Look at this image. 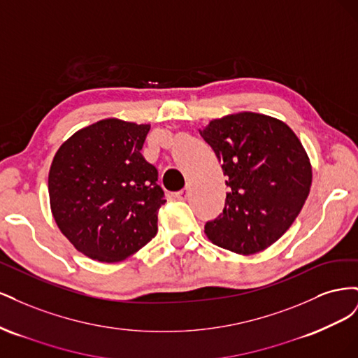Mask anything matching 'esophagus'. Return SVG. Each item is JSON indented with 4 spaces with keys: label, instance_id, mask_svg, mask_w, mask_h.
<instances>
[{
    "label": "esophagus",
    "instance_id": "obj_1",
    "mask_svg": "<svg viewBox=\"0 0 358 358\" xmlns=\"http://www.w3.org/2000/svg\"><path fill=\"white\" fill-rule=\"evenodd\" d=\"M175 196H176V199H179V200H187L188 196H189V188H185V189H182V191L176 192Z\"/></svg>",
    "mask_w": 358,
    "mask_h": 358
}]
</instances>
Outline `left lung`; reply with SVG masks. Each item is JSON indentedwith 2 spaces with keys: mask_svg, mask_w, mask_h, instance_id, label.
I'll return each mask as SVG.
<instances>
[{
  "mask_svg": "<svg viewBox=\"0 0 358 358\" xmlns=\"http://www.w3.org/2000/svg\"><path fill=\"white\" fill-rule=\"evenodd\" d=\"M200 136L221 161L229 187L222 213L204 225L206 236L236 254L264 251L296 221L309 196L305 148L287 124L252 112L213 119Z\"/></svg>",
  "mask_w": 358,
  "mask_h": 358,
  "instance_id": "obj_1",
  "label": "left lung"
}]
</instances>
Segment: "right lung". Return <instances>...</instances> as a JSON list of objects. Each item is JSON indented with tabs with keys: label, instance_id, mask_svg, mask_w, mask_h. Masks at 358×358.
<instances>
[{
	"label": "right lung",
	"instance_id": "add662e5",
	"mask_svg": "<svg viewBox=\"0 0 358 358\" xmlns=\"http://www.w3.org/2000/svg\"><path fill=\"white\" fill-rule=\"evenodd\" d=\"M150 125L103 119L66 140L49 170L52 215L79 252L122 262L152 241L164 191L140 154Z\"/></svg>",
	"mask_w": 358,
	"mask_h": 358
}]
</instances>
